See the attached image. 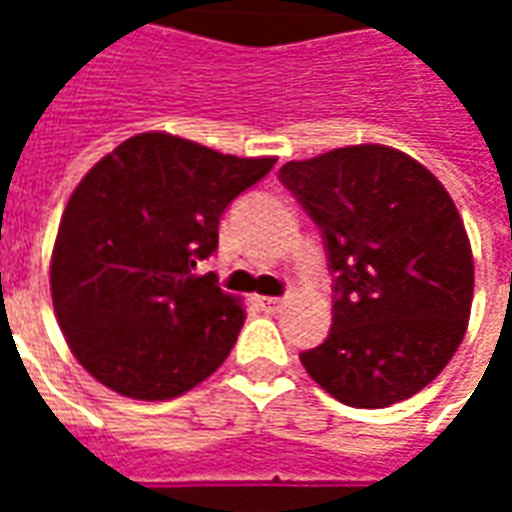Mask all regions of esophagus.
<instances>
[{"instance_id":"obj_1","label":"esophagus","mask_w":512,"mask_h":512,"mask_svg":"<svg viewBox=\"0 0 512 512\" xmlns=\"http://www.w3.org/2000/svg\"><path fill=\"white\" fill-rule=\"evenodd\" d=\"M257 304H260V310L263 312H279V307H282V299H277V296H260V299H257Z\"/></svg>"}]
</instances>
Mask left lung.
Returning <instances> with one entry per match:
<instances>
[{
	"mask_svg": "<svg viewBox=\"0 0 512 512\" xmlns=\"http://www.w3.org/2000/svg\"><path fill=\"white\" fill-rule=\"evenodd\" d=\"M323 233L332 332L301 365L340 403L386 408L439 376L474 296L461 213L436 175L386 145H351L279 169Z\"/></svg>",
	"mask_w": 512,
	"mask_h": 512,
	"instance_id": "1",
	"label": "left lung"
}]
</instances>
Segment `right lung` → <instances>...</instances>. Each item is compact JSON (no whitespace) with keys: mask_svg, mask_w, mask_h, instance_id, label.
Returning <instances> with one entry per match:
<instances>
[{"mask_svg":"<svg viewBox=\"0 0 512 512\" xmlns=\"http://www.w3.org/2000/svg\"><path fill=\"white\" fill-rule=\"evenodd\" d=\"M277 158H238L147 131L95 164L62 213L51 299L79 365L134 400H169L211 376L246 321L197 260L227 205Z\"/></svg>","mask_w":512,"mask_h":512,"instance_id":"right-lung-1","label":"right lung"}]
</instances>
